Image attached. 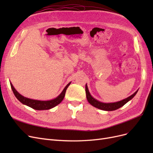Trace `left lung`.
<instances>
[{"label":"left lung","instance_id":"obj_1","mask_svg":"<svg viewBox=\"0 0 153 153\" xmlns=\"http://www.w3.org/2000/svg\"><path fill=\"white\" fill-rule=\"evenodd\" d=\"M137 92H138V90L135 92H134L132 95L128 97L127 98L124 99L121 101H117V102L103 103V102H101V101H100L98 100H96L91 96V94L89 92V89H88V87H87V84L85 85L86 98H87L88 102H89L91 105L94 106V107H96L97 108H99L100 110H105V111H113V110H115L119 108L122 107L123 105H124L126 103H128L129 101H130L133 98V97L136 95Z\"/></svg>","mask_w":153,"mask_h":153}]
</instances>
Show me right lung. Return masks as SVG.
I'll use <instances>...</instances> for the list:
<instances>
[{"instance_id":"obj_1","label":"right lung","mask_w":153,"mask_h":153,"mask_svg":"<svg viewBox=\"0 0 153 153\" xmlns=\"http://www.w3.org/2000/svg\"><path fill=\"white\" fill-rule=\"evenodd\" d=\"M70 84L71 82H69L68 84H67V85L64 87V89H63L61 93L60 94L57 98L51 100H48V101H41V100L30 99L21 95L19 92L15 89V87H13V84L10 82L12 91L13 92L14 94H15V96H16V98L19 100L22 104L25 105L32 108L38 110H49L55 107V106H57V105H59L63 100L64 96H65L67 88L69 85H70Z\"/></svg>"}]
</instances>
